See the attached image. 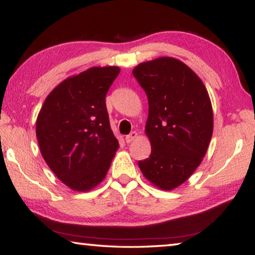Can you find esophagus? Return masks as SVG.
Returning a JSON list of instances; mask_svg holds the SVG:
<instances>
[{
  "label": "esophagus",
  "mask_w": 255,
  "mask_h": 255,
  "mask_svg": "<svg viewBox=\"0 0 255 255\" xmlns=\"http://www.w3.org/2000/svg\"><path fill=\"white\" fill-rule=\"evenodd\" d=\"M137 136H138V133H137L136 131H131L130 133H129V135H127V136H126V138H125V139H126V143H127V144L131 143L132 140H135V139H136Z\"/></svg>",
  "instance_id": "esophagus-1"
}]
</instances>
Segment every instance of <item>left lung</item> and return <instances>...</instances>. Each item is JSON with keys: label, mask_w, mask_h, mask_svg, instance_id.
<instances>
[{"label": "left lung", "mask_w": 255, "mask_h": 255, "mask_svg": "<svg viewBox=\"0 0 255 255\" xmlns=\"http://www.w3.org/2000/svg\"><path fill=\"white\" fill-rule=\"evenodd\" d=\"M132 74L148 99L145 133L152 147L138 166L150 183L169 191L191 176L208 149L214 129L209 94L199 76L173 57L140 63Z\"/></svg>", "instance_id": "obj_1"}]
</instances>
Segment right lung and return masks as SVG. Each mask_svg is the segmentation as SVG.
Returning <instances> with one entry per match:
<instances>
[{
  "label": "right lung",
  "mask_w": 255,
  "mask_h": 255,
  "mask_svg": "<svg viewBox=\"0 0 255 255\" xmlns=\"http://www.w3.org/2000/svg\"><path fill=\"white\" fill-rule=\"evenodd\" d=\"M119 72L117 66L91 67L67 77L38 114L36 135L42 157L74 191H90L101 183L119 147L106 106V94Z\"/></svg>",
  "instance_id": "obj_1"
}]
</instances>
